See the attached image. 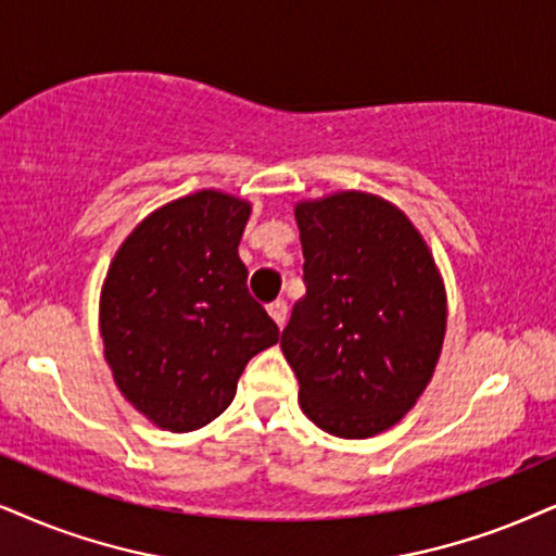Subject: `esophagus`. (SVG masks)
<instances>
[{
    "instance_id": "esophagus-1",
    "label": "esophagus",
    "mask_w": 556,
    "mask_h": 556,
    "mask_svg": "<svg viewBox=\"0 0 556 556\" xmlns=\"http://www.w3.org/2000/svg\"><path fill=\"white\" fill-rule=\"evenodd\" d=\"M266 311H269V315L279 328H285V323H287V302L285 300H274Z\"/></svg>"
}]
</instances>
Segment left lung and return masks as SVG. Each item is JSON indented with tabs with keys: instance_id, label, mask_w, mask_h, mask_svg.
<instances>
[{
	"instance_id": "left-lung-1",
	"label": "left lung",
	"mask_w": 556,
	"mask_h": 556,
	"mask_svg": "<svg viewBox=\"0 0 556 556\" xmlns=\"http://www.w3.org/2000/svg\"><path fill=\"white\" fill-rule=\"evenodd\" d=\"M305 294L282 330L300 407L320 431L369 439L405 418L446 336V287L426 238L379 194L294 205Z\"/></svg>"
}]
</instances>
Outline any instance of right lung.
Segmentation results:
<instances>
[{
	"instance_id": "add662e5",
	"label": "right lung",
	"mask_w": 556,
	"mask_h": 556,
	"mask_svg": "<svg viewBox=\"0 0 556 556\" xmlns=\"http://www.w3.org/2000/svg\"><path fill=\"white\" fill-rule=\"evenodd\" d=\"M251 202L200 189L146 215L115 251L100 336L117 390L161 431L207 426L279 328L245 287L238 243Z\"/></svg>"
}]
</instances>
